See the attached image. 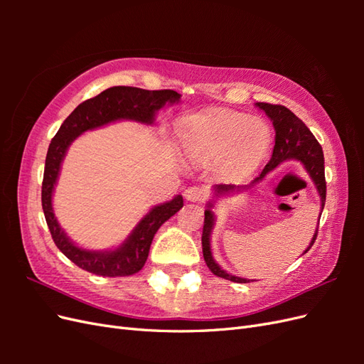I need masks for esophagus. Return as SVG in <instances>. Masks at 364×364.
<instances>
[{"label":"esophagus","mask_w":364,"mask_h":364,"mask_svg":"<svg viewBox=\"0 0 364 364\" xmlns=\"http://www.w3.org/2000/svg\"><path fill=\"white\" fill-rule=\"evenodd\" d=\"M206 190L203 186H190L188 190L185 191V199L190 202H203L206 199Z\"/></svg>","instance_id":"obj_1"}]
</instances>
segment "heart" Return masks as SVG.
<instances>
[{"mask_svg":"<svg viewBox=\"0 0 364 364\" xmlns=\"http://www.w3.org/2000/svg\"><path fill=\"white\" fill-rule=\"evenodd\" d=\"M185 150L199 159H218L228 176L255 170L270 147L267 126L245 114L193 115L181 126Z\"/></svg>","mask_w":364,"mask_h":364,"instance_id":"obj_1","label":"heart"}]
</instances>
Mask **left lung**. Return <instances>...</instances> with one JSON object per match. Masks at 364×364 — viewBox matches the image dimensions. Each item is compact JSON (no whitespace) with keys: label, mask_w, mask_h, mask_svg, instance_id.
<instances>
[{"label":"left lung","mask_w":364,"mask_h":364,"mask_svg":"<svg viewBox=\"0 0 364 364\" xmlns=\"http://www.w3.org/2000/svg\"><path fill=\"white\" fill-rule=\"evenodd\" d=\"M257 107L262 109L266 115L270 118L272 124L274 127V147H273V155L269 161V164L264 167L261 174L257 179H253L249 185H232V183H218L213 186V199L206 203L205 209V222H203V234H202V249H203V258L206 266L209 267L215 277H220L228 281L238 282V284H246L252 279H246L241 277H235V274H230L226 270L218 266L213 257V249H211V234L215 225V214L213 211L214 203L217 199L225 196L235 194L240 191H245L255 186L259 181H262L266 176L278 167L279 164L284 161H297L304 165L305 171L310 176L313 181L316 191L321 197V211H323L325 199H326V182H325V161H323V151L321 144H318L314 135L308 129L304 121L297 118L290 109L281 105H269V103H255ZM322 215V214H321ZM321 220V217H318ZM317 237V228L316 232L310 241V245L304 250L306 253L314 245ZM302 253V255H304ZM255 281V279H253Z\"/></svg>","instance_id":"left-lung-1"}]
</instances>
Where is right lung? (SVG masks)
I'll list each match as a JSON object with an SVG mask.
<instances>
[{"label": "right lung", "mask_w": 364, "mask_h": 364, "mask_svg": "<svg viewBox=\"0 0 364 364\" xmlns=\"http://www.w3.org/2000/svg\"><path fill=\"white\" fill-rule=\"evenodd\" d=\"M181 97V94L171 90L147 91L132 86L107 87L106 91L77 106L51 139L42 181V209L54 243L75 266L98 277L109 278L129 277L139 272L147 261L153 237L162 223L183 206V199L178 194L168 202L153 206L115 249L90 250L77 246L60 228L53 209L54 186L58 183L62 162L73 141L87 130L103 127L115 121L127 119L151 126L159 109L165 105L179 103Z\"/></svg>", "instance_id": "1"}]
</instances>
